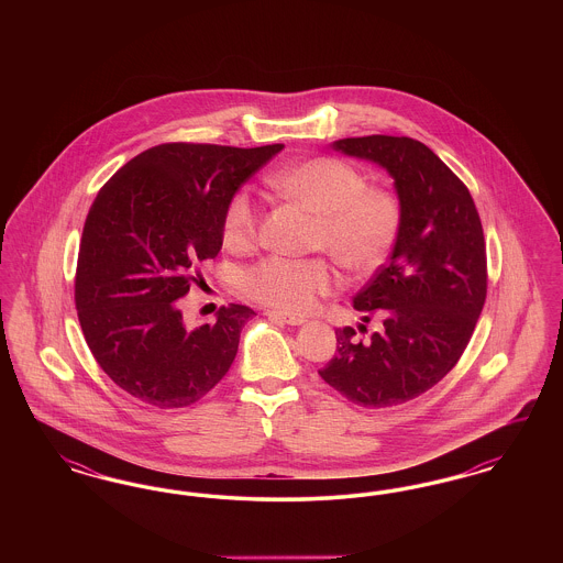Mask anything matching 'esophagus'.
I'll list each match as a JSON object with an SVG mask.
<instances>
[{
    "label": "esophagus",
    "instance_id": "1",
    "mask_svg": "<svg viewBox=\"0 0 563 563\" xmlns=\"http://www.w3.org/2000/svg\"><path fill=\"white\" fill-rule=\"evenodd\" d=\"M269 321L285 322V324H303L301 317H294V314H283V312H276V310H268L266 312Z\"/></svg>",
    "mask_w": 563,
    "mask_h": 563
}]
</instances>
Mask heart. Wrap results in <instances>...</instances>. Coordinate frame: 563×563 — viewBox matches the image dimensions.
Returning a JSON list of instances; mask_svg holds the SVG:
<instances>
[{"instance_id":"obj_1","label":"heart","mask_w":563,"mask_h":563,"mask_svg":"<svg viewBox=\"0 0 563 563\" xmlns=\"http://www.w3.org/2000/svg\"><path fill=\"white\" fill-rule=\"evenodd\" d=\"M268 186L289 202L317 217L312 249L324 251L350 274H372L386 264L402 228L397 191L369 186L365 173L331 156L297 162L268 177ZM262 228V211L246 189L225 202L221 217L223 244L249 251ZM335 272L322 257L289 260L272 255L242 276L251 299L285 314L310 312L319 297L335 289Z\"/></svg>"}]
</instances>
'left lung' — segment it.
<instances>
[{
    "label": "left lung",
    "mask_w": 563,
    "mask_h": 563,
    "mask_svg": "<svg viewBox=\"0 0 563 563\" xmlns=\"http://www.w3.org/2000/svg\"><path fill=\"white\" fill-rule=\"evenodd\" d=\"M377 162L397 186L402 228L388 264L354 297L365 324L338 329L322 379L349 401L382 409L411 401L454 369L487 295L482 219L468 188L424 143L369 134L333 143Z\"/></svg>",
    "instance_id": "1"
}]
</instances>
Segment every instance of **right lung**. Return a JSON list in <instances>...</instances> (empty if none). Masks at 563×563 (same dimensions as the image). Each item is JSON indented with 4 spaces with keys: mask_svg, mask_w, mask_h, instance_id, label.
<instances>
[{
    "mask_svg": "<svg viewBox=\"0 0 563 563\" xmlns=\"http://www.w3.org/2000/svg\"><path fill=\"white\" fill-rule=\"evenodd\" d=\"M285 145L162 143L99 189L81 232L76 308L99 367L158 409L200 401L228 374L249 306L186 329L177 299L221 249L225 202Z\"/></svg>",
    "mask_w": 563,
    "mask_h": 563,
    "instance_id": "1",
    "label": "right lung"
}]
</instances>
